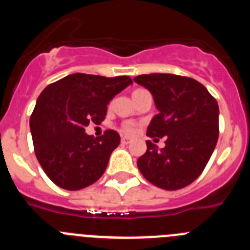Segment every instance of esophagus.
Listing matches in <instances>:
<instances>
[{"instance_id":"obj_1","label":"esophagus","mask_w":250,"mask_h":250,"mask_svg":"<svg viewBox=\"0 0 250 250\" xmlns=\"http://www.w3.org/2000/svg\"><path fill=\"white\" fill-rule=\"evenodd\" d=\"M130 138H126V136H124V138H121V143H123V144H129L130 143Z\"/></svg>"}]
</instances>
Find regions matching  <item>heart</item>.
Instances as JSON below:
<instances>
[{
    "instance_id": "1",
    "label": "heart",
    "mask_w": 250,
    "mask_h": 250,
    "mask_svg": "<svg viewBox=\"0 0 250 250\" xmlns=\"http://www.w3.org/2000/svg\"><path fill=\"white\" fill-rule=\"evenodd\" d=\"M121 129H123L125 134H134V131H135V124L131 123V121H126V123L123 124Z\"/></svg>"
}]
</instances>
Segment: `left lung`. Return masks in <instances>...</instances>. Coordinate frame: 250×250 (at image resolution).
Segmentation results:
<instances>
[{"instance_id":"8db88e82","label":"left lung","mask_w":250,"mask_h":250,"mask_svg":"<svg viewBox=\"0 0 250 250\" xmlns=\"http://www.w3.org/2000/svg\"><path fill=\"white\" fill-rule=\"evenodd\" d=\"M152 94L158 114L150 121L149 138L165 136L159 150L146 141L138 167L147 182L165 190L188 187L203 173L219 136V107L205 86L173 74L140 75L134 79ZM159 140V139H154Z\"/></svg>"}]
</instances>
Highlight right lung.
Instances as JSON below:
<instances>
[{"mask_svg":"<svg viewBox=\"0 0 250 250\" xmlns=\"http://www.w3.org/2000/svg\"><path fill=\"white\" fill-rule=\"evenodd\" d=\"M132 83L129 76L72 74L45 87L30 119L35 154L46 175L66 190L98 182L120 144L115 130L92 138L85 127L100 125L107 104Z\"/></svg>","mask_w":250,"mask_h":250,"instance_id":"right-lung-1","label":"right lung"}]
</instances>
